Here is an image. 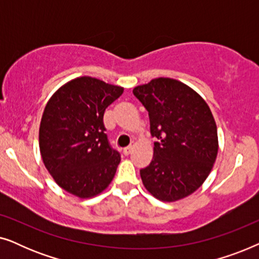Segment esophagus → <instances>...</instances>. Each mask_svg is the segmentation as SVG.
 I'll use <instances>...</instances> for the list:
<instances>
[{
	"label": "esophagus",
	"mask_w": 259,
	"mask_h": 259,
	"mask_svg": "<svg viewBox=\"0 0 259 259\" xmlns=\"http://www.w3.org/2000/svg\"><path fill=\"white\" fill-rule=\"evenodd\" d=\"M133 148H134V144H132V145H130V146L125 147V148H123V154L128 155V154L131 153V152L133 151Z\"/></svg>",
	"instance_id": "obj_1"
}]
</instances>
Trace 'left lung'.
<instances>
[{
  "instance_id": "obj_1",
  "label": "left lung",
  "mask_w": 259,
  "mask_h": 259,
  "mask_svg": "<svg viewBox=\"0 0 259 259\" xmlns=\"http://www.w3.org/2000/svg\"><path fill=\"white\" fill-rule=\"evenodd\" d=\"M157 138L151 164L140 169L144 186L162 201L183 199L203 185L218 153L217 126L206 102L192 88L158 77L133 90Z\"/></svg>"
}]
</instances>
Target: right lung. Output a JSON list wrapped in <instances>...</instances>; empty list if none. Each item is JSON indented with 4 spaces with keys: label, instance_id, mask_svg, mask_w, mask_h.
Here are the masks:
<instances>
[{
    "label": "right lung",
    "instance_id": "1",
    "mask_svg": "<svg viewBox=\"0 0 259 259\" xmlns=\"http://www.w3.org/2000/svg\"><path fill=\"white\" fill-rule=\"evenodd\" d=\"M122 92L81 76L60 87L46 105L38 131L41 157L56 184L70 194L95 197L114 178L120 154L108 143L104 114Z\"/></svg>",
    "mask_w": 259,
    "mask_h": 259
}]
</instances>
